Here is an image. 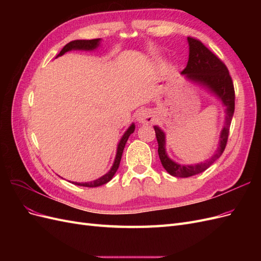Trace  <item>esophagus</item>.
<instances>
[{
  "label": "esophagus",
  "mask_w": 261,
  "mask_h": 261,
  "mask_svg": "<svg viewBox=\"0 0 261 261\" xmlns=\"http://www.w3.org/2000/svg\"><path fill=\"white\" fill-rule=\"evenodd\" d=\"M137 121L140 124H150L153 122V114L149 109H141L137 113Z\"/></svg>",
  "instance_id": "obj_1"
}]
</instances>
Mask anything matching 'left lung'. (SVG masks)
<instances>
[{
	"label": "left lung",
	"mask_w": 261,
	"mask_h": 261,
	"mask_svg": "<svg viewBox=\"0 0 261 261\" xmlns=\"http://www.w3.org/2000/svg\"><path fill=\"white\" fill-rule=\"evenodd\" d=\"M187 40L189 44V57L187 65L181 74H185L191 81L206 86L212 92H215L226 108V116L225 125L221 132L220 144L217 152L208 161L194 165H180L172 161L165 152L164 133L158 126H154L160 161L169 174L176 177H189L206 171L213 162L222 155L227 144L235 109L234 85L224 63L198 39L188 37Z\"/></svg>",
	"instance_id": "obj_1"
}]
</instances>
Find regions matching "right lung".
<instances>
[{
    "mask_svg": "<svg viewBox=\"0 0 261 261\" xmlns=\"http://www.w3.org/2000/svg\"><path fill=\"white\" fill-rule=\"evenodd\" d=\"M99 41H100V39L70 41L64 46V48L62 49V51L59 54V57H60V55H63L67 51H70V50H93L99 45ZM134 130H135V125L132 124L129 126V128L125 132L122 139L120 140V144H118V146H117V151H116V156H115V160H114V163H113V167L111 168V170H110L107 173L106 175H103V176L96 179V180L90 181V183H73V184L78 185V186H85V187H98V186H101L103 184H107L108 181L111 180L112 177L114 176V174L116 173L118 167H120V162H121V159H122L123 150H124L126 141H127L128 137L130 136L132 133H134Z\"/></svg>",
    "mask_w": 261,
    "mask_h": 261,
    "instance_id": "right-lung-1",
    "label": "right lung"
}]
</instances>
